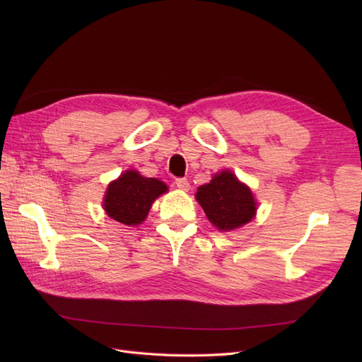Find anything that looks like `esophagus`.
Masks as SVG:
<instances>
[{"label":"esophagus","instance_id":"1","mask_svg":"<svg viewBox=\"0 0 362 362\" xmlns=\"http://www.w3.org/2000/svg\"><path fill=\"white\" fill-rule=\"evenodd\" d=\"M175 184H177V187L180 189V190H184V192H187L189 189H190V182L185 180V178H177V181H175Z\"/></svg>","mask_w":362,"mask_h":362}]
</instances>
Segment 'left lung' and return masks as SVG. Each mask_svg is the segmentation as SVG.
<instances>
[{"mask_svg":"<svg viewBox=\"0 0 362 362\" xmlns=\"http://www.w3.org/2000/svg\"><path fill=\"white\" fill-rule=\"evenodd\" d=\"M196 199L204 208L208 221L221 231H233L246 225L257 211L250 189L229 170L214 175L210 182L201 185L196 192Z\"/></svg>","mask_w":362,"mask_h":362,"instance_id":"obj_1","label":"left lung"}]
</instances>
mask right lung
I'll use <instances>...</instances> for the list:
<instances>
[{
    "label": "right lung",
    "instance_id": "right-lung-1",
    "mask_svg": "<svg viewBox=\"0 0 362 362\" xmlns=\"http://www.w3.org/2000/svg\"><path fill=\"white\" fill-rule=\"evenodd\" d=\"M164 192H168L166 184L157 178H145L136 170H127L108 185L104 208L116 222L134 226L145 221L152 202Z\"/></svg>",
    "mask_w": 362,
    "mask_h": 362
}]
</instances>
